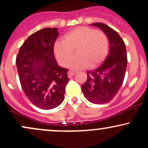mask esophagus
Segmentation results:
<instances>
[{
	"mask_svg": "<svg viewBox=\"0 0 148 148\" xmlns=\"http://www.w3.org/2000/svg\"><path fill=\"white\" fill-rule=\"evenodd\" d=\"M74 74H75V73H74V72H71V71H69L68 74H67V75H68V77L69 78H70V77H72V76H74Z\"/></svg>",
	"mask_w": 148,
	"mask_h": 148,
	"instance_id": "1",
	"label": "esophagus"
}]
</instances>
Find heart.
I'll return each mask as SVG.
<instances>
[{"instance_id": "1", "label": "heart", "mask_w": 148, "mask_h": 148, "mask_svg": "<svg viewBox=\"0 0 148 148\" xmlns=\"http://www.w3.org/2000/svg\"><path fill=\"white\" fill-rule=\"evenodd\" d=\"M75 49L77 55L71 61V68L94 67L106 56L109 42L103 32L89 27L81 26L71 30L64 35L63 40H57L53 46L54 54L61 65H69Z\"/></svg>"}]
</instances>
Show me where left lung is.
Masks as SVG:
<instances>
[{
  "label": "left lung",
  "instance_id": "8db88e82",
  "mask_svg": "<svg viewBox=\"0 0 148 148\" xmlns=\"http://www.w3.org/2000/svg\"><path fill=\"white\" fill-rule=\"evenodd\" d=\"M106 35L109 51L98 67L87 72V80L81 87L86 99L91 103L101 104L111 101L123 84L127 69L125 44L115 30L102 23H94Z\"/></svg>",
  "mask_w": 148,
  "mask_h": 148
}]
</instances>
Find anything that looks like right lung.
Segmentation results:
<instances>
[{
    "mask_svg": "<svg viewBox=\"0 0 148 148\" xmlns=\"http://www.w3.org/2000/svg\"><path fill=\"white\" fill-rule=\"evenodd\" d=\"M59 33L47 28L32 34L19 49L16 65L21 86L28 99L42 109H52L63 101L68 69L58 66L53 46Z\"/></svg>",
    "mask_w": 148,
    "mask_h": 148,
    "instance_id": "add662e5",
    "label": "right lung"
}]
</instances>
